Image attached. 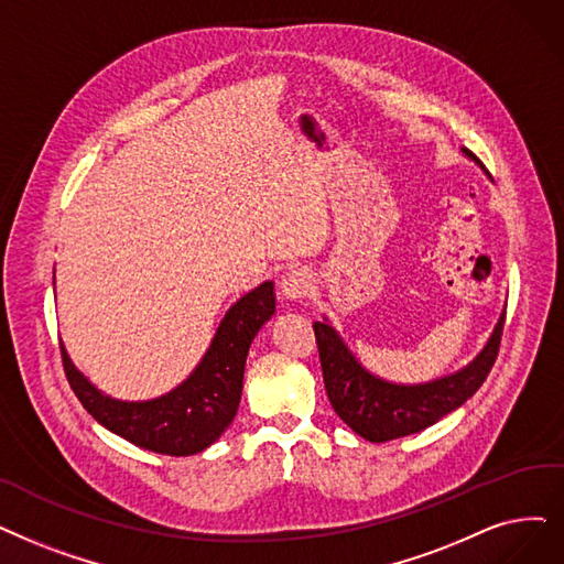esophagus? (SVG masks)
<instances>
[{"instance_id": "esophagus-1", "label": "esophagus", "mask_w": 564, "mask_h": 564, "mask_svg": "<svg viewBox=\"0 0 564 564\" xmlns=\"http://www.w3.org/2000/svg\"><path fill=\"white\" fill-rule=\"evenodd\" d=\"M313 288V279L306 269H288L279 281V290L283 300H302Z\"/></svg>"}]
</instances>
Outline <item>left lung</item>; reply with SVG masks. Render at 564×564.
Masks as SVG:
<instances>
[{
	"mask_svg": "<svg viewBox=\"0 0 564 564\" xmlns=\"http://www.w3.org/2000/svg\"><path fill=\"white\" fill-rule=\"evenodd\" d=\"M463 154L475 159L468 150ZM502 325L505 313L484 350L465 369L433 382L394 384L366 371L332 325L313 323L329 403L343 422L371 443L420 433L460 408L484 384L500 350Z\"/></svg>",
	"mask_w": 564,
	"mask_h": 564,
	"instance_id": "8db88e82",
	"label": "left lung"
}]
</instances>
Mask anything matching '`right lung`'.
<instances>
[{
    "mask_svg": "<svg viewBox=\"0 0 564 564\" xmlns=\"http://www.w3.org/2000/svg\"><path fill=\"white\" fill-rule=\"evenodd\" d=\"M274 311V283L264 281L226 313L195 371L165 397L152 401L106 397L73 366L62 346L66 380L96 422L135 447L167 456L198 454L235 420L251 340Z\"/></svg>",
    "mask_w": 564,
    "mask_h": 564,
    "instance_id": "add662e5",
    "label": "right lung"
}]
</instances>
